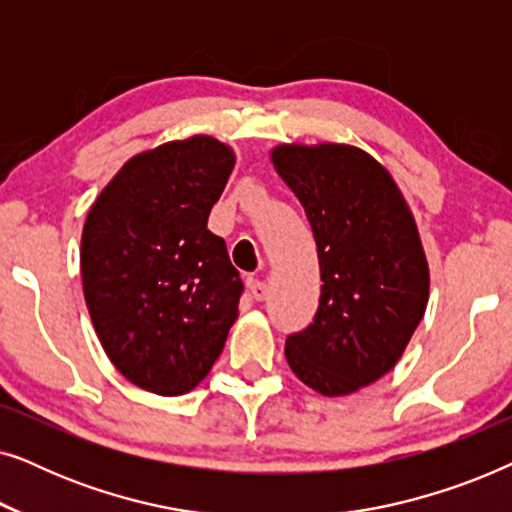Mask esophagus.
<instances>
[{
  "instance_id": "1",
  "label": "esophagus",
  "mask_w": 512,
  "mask_h": 512,
  "mask_svg": "<svg viewBox=\"0 0 512 512\" xmlns=\"http://www.w3.org/2000/svg\"><path fill=\"white\" fill-rule=\"evenodd\" d=\"M247 286L254 300H265V296H268V286H265V282H261V279H249Z\"/></svg>"
}]
</instances>
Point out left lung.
<instances>
[{"label":"left lung","mask_w":512,"mask_h":512,"mask_svg":"<svg viewBox=\"0 0 512 512\" xmlns=\"http://www.w3.org/2000/svg\"><path fill=\"white\" fill-rule=\"evenodd\" d=\"M272 163L317 242L314 321L286 338V361L324 396L368 387L401 359L429 303V265L391 174L349 144H282Z\"/></svg>","instance_id":"left-lung-1"}]
</instances>
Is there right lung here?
I'll return each instance as SVG.
<instances>
[{
	"instance_id": "1",
	"label": "right lung",
	"mask_w": 512,
	"mask_h": 512,
	"mask_svg": "<svg viewBox=\"0 0 512 512\" xmlns=\"http://www.w3.org/2000/svg\"><path fill=\"white\" fill-rule=\"evenodd\" d=\"M235 167L207 135L130 158L90 207L81 235L83 296L125 380L181 396L226 345L244 291L226 242L207 228Z\"/></svg>"
}]
</instances>
